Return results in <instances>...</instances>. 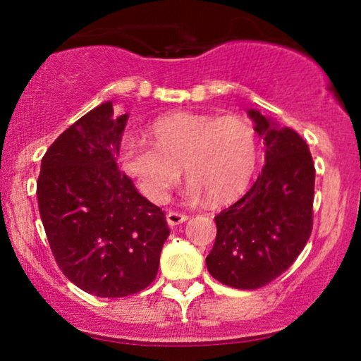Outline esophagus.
Instances as JSON below:
<instances>
[{
	"label": "esophagus",
	"instance_id": "34e87169",
	"mask_svg": "<svg viewBox=\"0 0 361 361\" xmlns=\"http://www.w3.org/2000/svg\"><path fill=\"white\" fill-rule=\"evenodd\" d=\"M187 219H189V215L179 214V212H169V214H167V224H169L171 226L184 224Z\"/></svg>",
	"mask_w": 361,
	"mask_h": 361
}]
</instances>
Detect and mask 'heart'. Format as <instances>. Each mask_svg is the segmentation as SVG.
I'll return each mask as SVG.
<instances>
[{"label": "heart", "mask_w": 361, "mask_h": 361, "mask_svg": "<svg viewBox=\"0 0 361 361\" xmlns=\"http://www.w3.org/2000/svg\"><path fill=\"white\" fill-rule=\"evenodd\" d=\"M152 142L128 136L121 142L123 169L152 202L166 200L182 166L192 202L209 195L221 202L243 192L259 159L255 126L238 115L212 116L174 113L149 128Z\"/></svg>", "instance_id": "1"}]
</instances>
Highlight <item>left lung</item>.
I'll use <instances>...</instances> for the list:
<instances>
[{"mask_svg": "<svg viewBox=\"0 0 361 361\" xmlns=\"http://www.w3.org/2000/svg\"><path fill=\"white\" fill-rule=\"evenodd\" d=\"M248 115L264 137L266 166L238 202L215 216L216 238L207 269L221 284L259 289L279 278L312 233L315 167L305 141L256 110Z\"/></svg>", "mask_w": 361, "mask_h": 361, "instance_id": "left-lung-1", "label": "left lung"}]
</instances>
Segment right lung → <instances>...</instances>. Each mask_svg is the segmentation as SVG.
I'll return each instance as SVG.
<instances>
[{
    "mask_svg": "<svg viewBox=\"0 0 361 361\" xmlns=\"http://www.w3.org/2000/svg\"><path fill=\"white\" fill-rule=\"evenodd\" d=\"M126 120L113 118L111 102L88 111L52 142L37 179L39 214L57 266L98 298L147 288L171 233L164 212L118 171Z\"/></svg>",
    "mask_w": 361,
    "mask_h": 361,
    "instance_id": "right-lung-1",
    "label": "right lung"
}]
</instances>
